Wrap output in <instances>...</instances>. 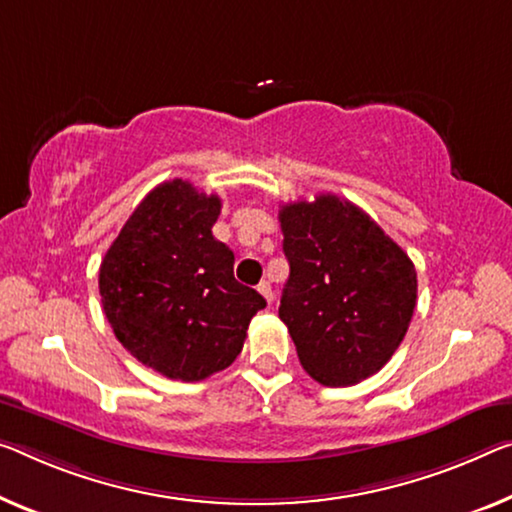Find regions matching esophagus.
<instances>
[{
    "label": "esophagus",
    "instance_id": "1",
    "mask_svg": "<svg viewBox=\"0 0 512 512\" xmlns=\"http://www.w3.org/2000/svg\"><path fill=\"white\" fill-rule=\"evenodd\" d=\"M258 293H261V295L265 297V302H267V304H272V300H274V293H272L270 281H261V283H258Z\"/></svg>",
    "mask_w": 512,
    "mask_h": 512
}]
</instances>
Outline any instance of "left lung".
Returning <instances> with one entry per match:
<instances>
[{
	"mask_svg": "<svg viewBox=\"0 0 512 512\" xmlns=\"http://www.w3.org/2000/svg\"><path fill=\"white\" fill-rule=\"evenodd\" d=\"M279 222L290 265L279 318L300 364L325 387L366 380L410 327L414 263L364 210L336 194L286 203Z\"/></svg>",
	"mask_w": 512,
	"mask_h": 512,
	"instance_id": "8db88e82",
	"label": "left lung"
}]
</instances>
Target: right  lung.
<instances>
[{
    "mask_svg": "<svg viewBox=\"0 0 512 512\" xmlns=\"http://www.w3.org/2000/svg\"><path fill=\"white\" fill-rule=\"evenodd\" d=\"M222 199L183 178L144 196L100 263L102 309L123 348L183 382L206 380L240 355L265 300L233 277L215 240Z\"/></svg>",
    "mask_w": 512,
    "mask_h": 512,
    "instance_id": "obj_1",
    "label": "right lung"
}]
</instances>
